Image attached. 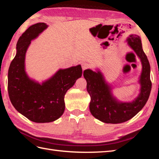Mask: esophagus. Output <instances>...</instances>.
Returning <instances> with one entry per match:
<instances>
[{"label": "esophagus", "instance_id": "obj_1", "mask_svg": "<svg viewBox=\"0 0 159 159\" xmlns=\"http://www.w3.org/2000/svg\"><path fill=\"white\" fill-rule=\"evenodd\" d=\"M89 64L87 63H82V69L83 70H85L86 69H87L89 67Z\"/></svg>", "mask_w": 159, "mask_h": 159}]
</instances>
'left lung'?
Returning a JSON list of instances; mask_svg holds the SVG:
<instances>
[{"mask_svg":"<svg viewBox=\"0 0 159 159\" xmlns=\"http://www.w3.org/2000/svg\"><path fill=\"white\" fill-rule=\"evenodd\" d=\"M126 41L142 64V72L139 77L140 93L130 102L117 100L111 92V87L104 80L100 71L93 72L87 69L83 72L87 81V90L91 97L89 110L96 119L107 124H119L130 120L143 109L147 102L152 89L150 66L143 52L140 37L130 35Z\"/></svg>","mask_w":159,"mask_h":159,"instance_id":"1","label":"left lung"}]
</instances>
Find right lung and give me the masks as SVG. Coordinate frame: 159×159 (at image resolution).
<instances>
[{
    "instance_id": "obj_1",
    "label": "right lung",
    "mask_w": 159,
    "mask_h": 159,
    "mask_svg": "<svg viewBox=\"0 0 159 159\" xmlns=\"http://www.w3.org/2000/svg\"><path fill=\"white\" fill-rule=\"evenodd\" d=\"M48 27L46 23L33 25L20 37L16 55L8 71V93L11 102L20 113L37 123L57 120L65 110L64 96L76 80L81 77V66L60 69L42 84L28 76L25 55L33 39Z\"/></svg>"
}]
</instances>
